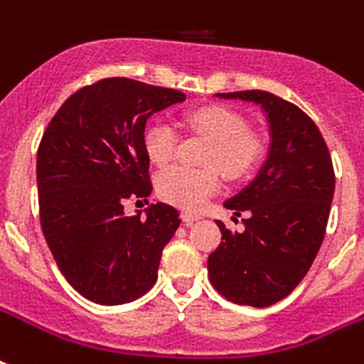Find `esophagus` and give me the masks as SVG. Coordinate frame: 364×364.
I'll return each mask as SVG.
<instances>
[{"label": "esophagus", "mask_w": 364, "mask_h": 364, "mask_svg": "<svg viewBox=\"0 0 364 364\" xmlns=\"http://www.w3.org/2000/svg\"><path fill=\"white\" fill-rule=\"evenodd\" d=\"M202 217L194 215V213H183V221L187 223V225H193L194 221H200Z\"/></svg>", "instance_id": "34e87169"}]
</instances>
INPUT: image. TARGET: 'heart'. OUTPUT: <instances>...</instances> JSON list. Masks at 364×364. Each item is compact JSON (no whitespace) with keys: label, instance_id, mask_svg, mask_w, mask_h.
<instances>
[{"label":"heart","instance_id":"heart-1","mask_svg":"<svg viewBox=\"0 0 364 364\" xmlns=\"http://www.w3.org/2000/svg\"><path fill=\"white\" fill-rule=\"evenodd\" d=\"M185 124L205 137L210 147L204 154L205 168L171 166L156 179L159 196L183 210H200L221 187V169L228 179H242L259 166L266 143L259 132L249 128L245 117L225 105H205L188 111ZM177 132L166 121H156L143 134V149L156 166L170 164L177 153ZM219 165V168L215 166Z\"/></svg>","mask_w":364,"mask_h":364}]
</instances>
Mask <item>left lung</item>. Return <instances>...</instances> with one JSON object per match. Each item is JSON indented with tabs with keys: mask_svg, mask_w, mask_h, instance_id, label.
I'll return each mask as SVG.
<instances>
[{
	"mask_svg": "<svg viewBox=\"0 0 364 364\" xmlns=\"http://www.w3.org/2000/svg\"><path fill=\"white\" fill-rule=\"evenodd\" d=\"M217 96L259 104L272 143L255 181L225 202L249 219L243 232L217 221L223 242L208 259V274L234 304L266 308L293 293L321 247L334 194L333 160L316 122L287 100L264 90Z\"/></svg>",
	"mask_w": 364,
	"mask_h": 364,
	"instance_id": "8db88e82",
	"label": "left lung"
}]
</instances>
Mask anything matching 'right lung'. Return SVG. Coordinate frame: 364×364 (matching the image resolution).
I'll return each instance as SVG.
<instances>
[{
    "instance_id": "1",
    "label": "right lung",
    "mask_w": 364,
    "mask_h": 364,
    "mask_svg": "<svg viewBox=\"0 0 364 364\" xmlns=\"http://www.w3.org/2000/svg\"><path fill=\"white\" fill-rule=\"evenodd\" d=\"M185 100L176 88L109 77L79 88L48 122L37 149L39 219L60 272L96 304L139 299L159 277L179 227L168 204L124 215V200L153 185L143 149L147 119Z\"/></svg>"
}]
</instances>
